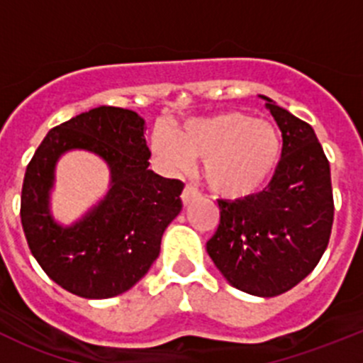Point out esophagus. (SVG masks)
Here are the masks:
<instances>
[{
  "mask_svg": "<svg viewBox=\"0 0 363 363\" xmlns=\"http://www.w3.org/2000/svg\"><path fill=\"white\" fill-rule=\"evenodd\" d=\"M182 203L184 205H189L191 202H195V200L200 199V191L196 188H193V186H186L184 189H182Z\"/></svg>",
  "mask_w": 363,
  "mask_h": 363,
  "instance_id": "esophagus-1",
  "label": "esophagus"
}]
</instances>
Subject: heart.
<instances>
[{
	"label": "heart",
	"instance_id": "obj_1",
	"mask_svg": "<svg viewBox=\"0 0 363 363\" xmlns=\"http://www.w3.org/2000/svg\"><path fill=\"white\" fill-rule=\"evenodd\" d=\"M151 149L172 172L188 170L193 158H203V177L212 191L226 199H246L274 177L283 140L269 121L226 111L188 119L174 135L156 130Z\"/></svg>",
	"mask_w": 363,
	"mask_h": 363
}]
</instances>
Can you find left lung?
Instances as JSON below:
<instances>
[{
	"label": "left lung",
	"instance_id": "left-lung-1",
	"mask_svg": "<svg viewBox=\"0 0 363 363\" xmlns=\"http://www.w3.org/2000/svg\"><path fill=\"white\" fill-rule=\"evenodd\" d=\"M283 133V156L258 195L218 200L219 226L207 252L240 291L276 296L296 286L323 256L334 223L330 164L316 133L265 98Z\"/></svg>",
	"mask_w": 363,
	"mask_h": 363
}]
</instances>
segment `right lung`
<instances>
[{
    "label": "right lung",
    "mask_w": 363,
    "mask_h": 363,
    "mask_svg": "<svg viewBox=\"0 0 363 363\" xmlns=\"http://www.w3.org/2000/svg\"><path fill=\"white\" fill-rule=\"evenodd\" d=\"M145 121L137 112L98 107L52 128L26 168L21 221L36 262L73 295L111 298L133 288L160 256L161 237L181 212L184 184L149 170ZM87 150L111 172L108 195L72 225L55 221L50 193L55 164Z\"/></svg>",
    "instance_id": "add662e5"
}]
</instances>
